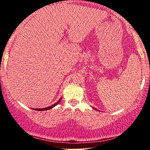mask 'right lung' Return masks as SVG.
<instances>
[{
  "instance_id": "obj_1",
  "label": "right lung",
  "mask_w": 150,
  "mask_h": 150,
  "mask_svg": "<svg viewBox=\"0 0 150 150\" xmlns=\"http://www.w3.org/2000/svg\"><path fill=\"white\" fill-rule=\"evenodd\" d=\"M61 99H60L59 100H58L57 102L56 103H55L53 105H52V106H49V107H46V108H36L35 110H38V111H45V110H49V109H51V108H52L53 107H54L55 106H56V105H57L58 103L60 102V101H61Z\"/></svg>"
}]
</instances>
